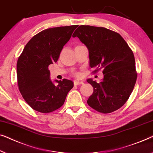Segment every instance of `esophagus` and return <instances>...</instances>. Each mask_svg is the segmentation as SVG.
<instances>
[{
  "mask_svg": "<svg viewBox=\"0 0 153 153\" xmlns=\"http://www.w3.org/2000/svg\"><path fill=\"white\" fill-rule=\"evenodd\" d=\"M83 84H84L83 81H82V80H77V79H76V80H74V85H83Z\"/></svg>",
  "mask_w": 153,
  "mask_h": 153,
  "instance_id": "obj_1",
  "label": "esophagus"
}]
</instances>
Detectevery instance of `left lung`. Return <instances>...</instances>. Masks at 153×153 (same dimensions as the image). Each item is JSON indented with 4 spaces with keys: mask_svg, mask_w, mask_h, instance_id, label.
I'll use <instances>...</instances> for the list:
<instances>
[{
    "mask_svg": "<svg viewBox=\"0 0 153 153\" xmlns=\"http://www.w3.org/2000/svg\"><path fill=\"white\" fill-rule=\"evenodd\" d=\"M79 38L89 51L91 68L103 70L100 82L89 78L94 92L87 100L99 112L111 113L121 107L130 97L137 74L132 51L119 33L105 27L80 25L73 37Z\"/></svg>",
    "mask_w": 153,
    "mask_h": 153,
    "instance_id": "left-lung-1",
    "label": "left lung"
}]
</instances>
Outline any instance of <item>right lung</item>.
<instances>
[{"mask_svg": "<svg viewBox=\"0 0 153 153\" xmlns=\"http://www.w3.org/2000/svg\"><path fill=\"white\" fill-rule=\"evenodd\" d=\"M77 27H52L40 32L25 45L19 57L16 74L19 91L34 110L50 113L59 109L74 87V82L69 79L51 80L48 66L57 62L62 48Z\"/></svg>", "mask_w": 153, "mask_h": 153, "instance_id": "add662e5", "label": "right lung"}]
</instances>
